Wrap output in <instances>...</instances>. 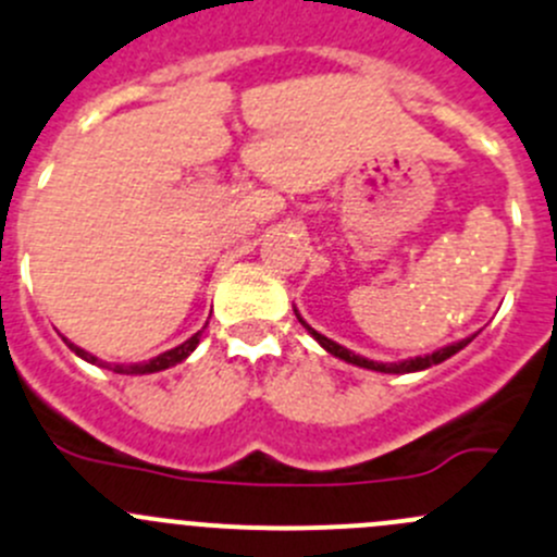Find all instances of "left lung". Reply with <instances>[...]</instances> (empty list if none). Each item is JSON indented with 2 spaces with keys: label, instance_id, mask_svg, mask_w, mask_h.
Returning <instances> with one entry per match:
<instances>
[{
  "label": "left lung",
  "instance_id": "obj_1",
  "mask_svg": "<svg viewBox=\"0 0 557 557\" xmlns=\"http://www.w3.org/2000/svg\"><path fill=\"white\" fill-rule=\"evenodd\" d=\"M294 312H296V310H294ZM296 318H299V323H301V326H305L307 332H310L312 337H315L318 343H321V348H323V350H329V354H332V356H337V359L348 361V364L364 367V370H375V372H392V375H403V372H419V370H428V367H433V364H441V361H446V359H449V356H455L457 350H462V348H466L468 343H471L473 337H476V334H471V337L460 339V343H451V345H446V348H438V350H433V354H428V356H416V359L392 361V364H388V361H372V359H364V356H359V354H354V350L343 348V345H339V343H334V339L323 337V334H321V332H315V329H312L310 323H307L305 318L299 315V312H296Z\"/></svg>",
  "mask_w": 557,
  "mask_h": 557
}]
</instances>
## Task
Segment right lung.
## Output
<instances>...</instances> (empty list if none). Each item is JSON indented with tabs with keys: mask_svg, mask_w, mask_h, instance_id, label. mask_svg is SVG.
I'll use <instances>...</instances> for the list:
<instances>
[{
	"mask_svg": "<svg viewBox=\"0 0 557 557\" xmlns=\"http://www.w3.org/2000/svg\"><path fill=\"white\" fill-rule=\"evenodd\" d=\"M64 343H67V339H64ZM198 343H201V332H196L190 339H185V343H182V345H176V348L165 350V354L154 356V359H149V361H138V364H108V361H100V359H97V356H91L89 350L78 348V345H75V343H67V345H70V350H73L75 356H81V359L89 361V364L108 367V370L119 372V375H149V372L169 370V367H174V364H180V361H185L187 356H190L193 350H196Z\"/></svg>",
	"mask_w": 557,
	"mask_h": 557,
	"instance_id": "obj_1",
	"label": "right lung"
}]
</instances>
